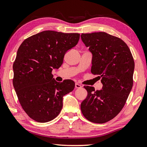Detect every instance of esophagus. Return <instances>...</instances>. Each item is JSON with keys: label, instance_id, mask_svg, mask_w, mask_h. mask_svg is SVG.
<instances>
[{"label": "esophagus", "instance_id": "34e87169", "mask_svg": "<svg viewBox=\"0 0 147 147\" xmlns=\"http://www.w3.org/2000/svg\"><path fill=\"white\" fill-rule=\"evenodd\" d=\"M75 87H76V88L77 89V88H82V86L81 84H78V83H76V85H75Z\"/></svg>", "mask_w": 147, "mask_h": 147}]
</instances>
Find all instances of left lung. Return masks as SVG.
Returning <instances> with one entry per match:
<instances>
[{"instance_id":"left-lung-1","label":"left lung","mask_w":147,"mask_h":147,"mask_svg":"<svg viewBox=\"0 0 147 147\" xmlns=\"http://www.w3.org/2000/svg\"><path fill=\"white\" fill-rule=\"evenodd\" d=\"M92 53L91 71L98 75L102 90L84 86L88 96L82 102L84 117L91 122L104 123L117 116L125 105L133 85L134 61L129 47L120 38L104 32L81 36Z\"/></svg>"}]
</instances>
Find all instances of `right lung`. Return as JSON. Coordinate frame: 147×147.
I'll use <instances>...</instances> for the list:
<instances>
[{
    "instance_id": "obj_1",
    "label": "right lung",
    "mask_w": 147,
    "mask_h": 147,
    "mask_svg": "<svg viewBox=\"0 0 147 147\" xmlns=\"http://www.w3.org/2000/svg\"><path fill=\"white\" fill-rule=\"evenodd\" d=\"M78 33L45 30L25 40L19 47L13 68V84L22 107L32 120H53L63 107V97L72 91L75 82H58L52 71L59 68L65 54L79 40Z\"/></svg>"
}]
</instances>
